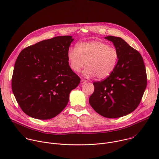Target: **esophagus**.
<instances>
[{"instance_id":"1","label":"esophagus","mask_w":159,"mask_h":159,"mask_svg":"<svg viewBox=\"0 0 159 159\" xmlns=\"http://www.w3.org/2000/svg\"><path fill=\"white\" fill-rule=\"evenodd\" d=\"M86 82H87V80H86L82 79V80H80V84H85Z\"/></svg>"}]
</instances>
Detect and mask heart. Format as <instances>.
I'll return each mask as SVG.
<instances>
[{
  "mask_svg": "<svg viewBox=\"0 0 159 159\" xmlns=\"http://www.w3.org/2000/svg\"><path fill=\"white\" fill-rule=\"evenodd\" d=\"M66 57L70 69L75 73L87 66L83 75L87 78L96 77L102 80L108 77L116 69L119 60L116 48L101 41L83 42L76 48L70 47Z\"/></svg>",
  "mask_w": 159,
  "mask_h": 159,
  "instance_id": "b5f03b06",
  "label": "heart"
}]
</instances>
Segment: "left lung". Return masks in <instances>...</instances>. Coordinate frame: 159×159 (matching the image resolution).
Segmentation results:
<instances>
[{
    "label": "left lung",
    "mask_w": 159,
    "mask_h": 159,
    "mask_svg": "<svg viewBox=\"0 0 159 159\" xmlns=\"http://www.w3.org/2000/svg\"><path fill=\"white\" fill-rule=\"evenodd\" d=\"M119 53L115 70L105 80L95 82L89 103L100 115L116 118L127 115L137 108L147 83V73L140 53L122 38L109 36Z\"/></svg>",
    "instance_id": "left-lung-1"
}]
</instances>
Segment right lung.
Wrapping results in <instances>:
<instances>
[{
	"label": "right lung",
	"instance_id": "right-lung-1",
	"mask_svg": "<svg viewBox=\"0 0 159 159\" xmlns=\"http://www.w3.org/2000/svg\"><path fill=\"white\" fill-rule=\"evenodd\" d=\"M71 36H57L22 50L16 61L12 89L21 109L32 118L49 120L66 107L80 82L69 67Z\"/></svg>",
	"mask_w": 159,
	"mask_h": 159
}]
</instances>
